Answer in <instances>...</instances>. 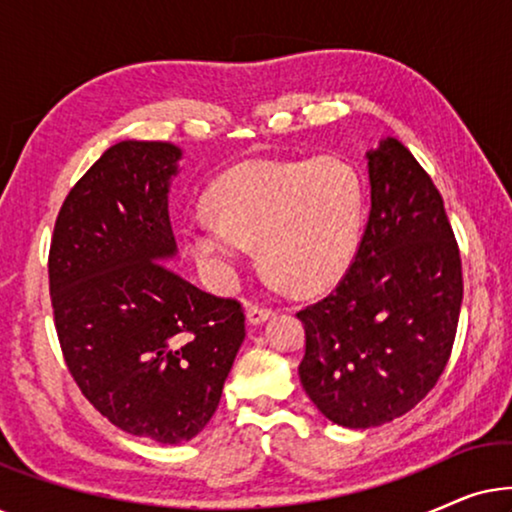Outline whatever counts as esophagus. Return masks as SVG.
<instances>
[{
	"instance_id": "esophagus-1",
	"label": "esophagus",
	"mask_w": 512,
	"mask_h": 512,
	"mask_svg": "<svg viewBox=\"0 0 512 512\" xmlns=\"http://www.w3.org/2000/svg\"><path fill=\"white\" fill-rule=\"evenodd\" d=\"M272 312L270 307H261V305H249L247 307V321L251 326H258V324H263L265 319H270L272 317Z\"/></svg>"
}]
</instances>
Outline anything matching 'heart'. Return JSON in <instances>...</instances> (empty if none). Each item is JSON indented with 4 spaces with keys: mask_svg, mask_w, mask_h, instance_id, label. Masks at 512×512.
Returning <instances> with one entry per match:
<instances>
[{
    "mask_svg": "<svg viewBox=\"0 0 512 512\" xmlns=\"http://www.w3.org/2000/svg\"><path fill=\"white\" fill-rule=\"evenodd\" d=\"M212 216L188 223L186 242L214 289L235 282L244 247L275 282L298 291L333 284L352 263L363 223V184L345 160H251L209 186Z\"/></svg>",
    "mask_w": 512,
    "mask_h": 512,
    "instance_id": "1",
    "label": "heart"
}]
</instances>
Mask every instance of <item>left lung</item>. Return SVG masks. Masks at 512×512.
I'll use <instances>...</instances> for the list:
<instances>
[{"label":"left lung","instance_id":"left-lung-1","mask_svg":"<svg viewBox=\"0 0 512 512\" xmlns=\"http://www.w3.org/2000/svg\"><path fill=\"white\" fill-rule=\"evenodd\" d=\"M370 216L338 286L298 312L300 384L347 429L415 408L450 361L464 279L443 198L394 137L368 151Z\"/></svg>","mask_w":512,"mask_h":512}]
</instances>
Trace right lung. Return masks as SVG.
Instances as JSON below:
<instances>
[{
  "label": "right lung",
  "mask_w": 512,
  "mask_h": 512,
  "mask_svg": "<svg viewBox=\"0 0 512 512\" xmlns=\"http://www.w3.org/2000/svg\"><path fill=\"white\" fill-rule=\"evenodd\" d=\"M181 149L118 142L76 181L55 221L48 284L81 394L132 436L177 445L205 429L244 340V312L167 261Z\"/></svg>",
  "instance_id": "1"
}]
</instances>
